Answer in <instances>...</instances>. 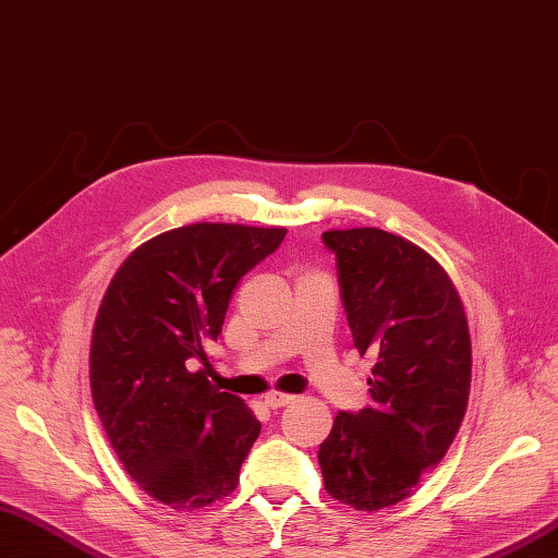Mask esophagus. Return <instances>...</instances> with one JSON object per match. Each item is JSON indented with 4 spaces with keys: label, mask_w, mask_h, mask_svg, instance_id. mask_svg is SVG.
I'll list each match as a JSON object with an SVG mask.
<instances>
[{
    "label": "esophagus",
    "mask_w": 558,
    "mask_h": 558,
    "mask_svg": "<svg viewBox=\"0 0 558 558\" xmlns=\"http://www.w3.org/2000/svg\"><path fill=\"white\" fill-rule=\"evenodd\" d=\"M294 401V398L290 396V393H280V391H270V393H266L264 396V403L268 405V408H284V405H290Z\"/></svg>",
    "instance_id": "esophagus-1"
}]
</instances>
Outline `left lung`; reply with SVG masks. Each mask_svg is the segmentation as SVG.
<instances>
[{
	"label": "left lung",
	"instance_id": "obj_1",
	"mask_svg": "<svg viewBox=\"0 0 558 558\" xmlns=\"http://www.w3.org/2000/svg\"><path fill=\"white\" fill-rule=\"evenodd\" d=\"M353 347L377 359L373 405L339 412L320 442L325 490L355 509L405 499L462 424L471 341L460 296L432 256L379 228L323 233Z\"/></svg>",
	"mask_w": 558,
	"mask_h": 558
}]
</instances>
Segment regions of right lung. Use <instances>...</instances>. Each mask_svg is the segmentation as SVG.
Listing matches in <instances>:
<instances>
[{
    "instance_id": "1",
    "label": "right lung",
    "mask_w": 558,
    "mask_h": 558,
    "mask_svg": "<svg viewBox=\"0 0 558 558\" xmlns=\"http://www.w3.org/2000/svg\"><path fill=\"white\" fill-rule=\"evenodd\" d=\"M284 228L191 223L130 254L98 308L89 379L98 417L130 476L174 509L235 490L262 422L211 387L207 347L235 284Z\"/></svg>"
}]
</instances>
